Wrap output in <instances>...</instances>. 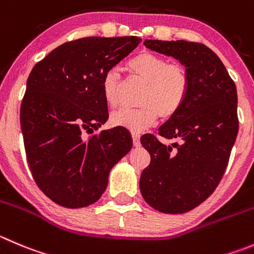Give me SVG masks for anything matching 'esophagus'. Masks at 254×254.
<instances>
[{"label": "esophagus", "mask_w": 254, "mask_h": 254, "mask_svg": "<svg viewBox=\"0 0 254 254\" xmlns=\"http://www.w3.org/2000/svg\"><path fill=\"white\" fill-rule=\"evenodd\" d=\"M132 136V144H134V146H140V134L139 132H132L131 134Z\"/></svg>", "instance_id": "esophagus-1"}]
</instances>
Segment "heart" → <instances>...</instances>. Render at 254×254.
<instances>
[{"mask_svg":"<svg viewBox=\"0 0 254 254\" xmlns=\"http://www.w3.org/2000/svg\"><path fill=\"white\" fill-rule=\"evenodd\" d=\"M131 75L145 83L136 109L123 108L110 117L113 125L139 132L154 124L157 118L170 119L186 100L190 87L187 70L180 62H169L165 57L151 52H142L127 64ZM102 90L109 107L120 102V75L115 69L103 77Z\"/></svg>","mask_w":254,"mask_h":254,"instance_id":"heart-1","label":"heart"}]
</instances>
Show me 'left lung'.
I'll return each instance as SVG.
<instances>
[{
	"label": "left lung",
	"instance_id": "1",
	"mask_svg": "<svg viewBox=\"0 0 254 254\" xmlns=\"http://www.w3.org/2000/svg\"><path fill=\"white\" fill-rule=\"evenodd\" d=\"M147 48L179 59L186 67L189 92L181 109L155 135L140 139L151 161L140 176L144 200L164 213L197 207L216 190L238 132L237 89L217 54L197 42H144Z\"/></svg>",
	"mask_w": 254,
	"mask_h": 254
}]
</instances>
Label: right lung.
<instances>
[{
	"label": "right lung",
	"mask_w": 254,
	"mask_h": 254,
	"mask_svg": "<svg viewBox=\"0 0 254 254\" xmlns=\"http://www.w3.org/2000/svg\"><path fill=\"white\" fill-rule=\"evenodd\" d=\"M140 43L130 37H85L61 44L29 73L21 104L27 161L37 186L67 208L97 202L112 167L130 151L125 130L93 133L108 120L102 90L108 70Z\"/></svg>",
	"instance_id": "1"
}]
</instances>
